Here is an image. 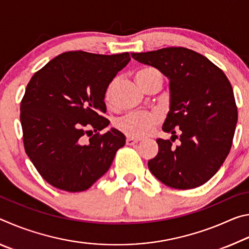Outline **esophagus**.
Masks as SVG:
<instances>
[{
    "label": "esophagus",
    "mask_w": 249,
    "mask_h": 249,
    "mask_svg": "<svg viewBox=\"0 0 249 249\" xmlns=\"http://www.w3.org/2000/svg\"><path fill=\"white\" fill-rule=\"evenodd\" d=\"M137 142H138V141L135 140V138H132V137L126 138V145H128V146H133L135 144H137Z\"/></svg>",
    "instance_id": "1"
}]
</instances>
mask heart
Wrapping results in <instances>:
<instances>
[{
	"instance_id": "heart-1",
	"label": "heart",
	"mask_w": 249,
	"mask_h": 249,
	"mask_svg": "<svg viewBox=\"0 0 249 249\" xmlns=\"http://www.w3.org/2000/svg\"><path fill=\"white\" fill-rule=\"evenodd\" d=\"M137 81L145 90L146 87L151 82L157 81L162 84V74L157 69L146 68L137 73ZM116 84L117 80H114L108 84L107 92H105V100L107 102H111L113 100V93H114ZM160 121L161 119L157 113L135 112L128 113V114L117 119L115 122V127L126 136L142 138L153 133L156 126L159 125Z\"/></svg>"
}]
</instances>
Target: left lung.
Returning <instances> with one entry per match:
<instances>
[{
  "label": "left lung",
  "instance_id": "left-lung-1",
  "mask_svg": "<svg viewBox=\"0 0 249 249\" xmlns=\"http://www.w3.org/2000/svg\"><path fill=\"white\" fill-rule=\"evenodd\" d=\"M169 79L170 111L162 130L180 134L179 145L158 138V154L148 161L156 178L170 188L187 190L204 184L229 155L237 124L233 88L225 73L201 53L167 47L132 53Z\"/></svg>",
  "mask_w": 249,
  "mask_h": 249
}]
</instances>
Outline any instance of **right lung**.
Wrapping results in <instances>:
<instances>
[{
	"label": "right lung",
	"mask_w": 249,
	"mask_h": 249,
	"mask_svg": "<svg viewBox=\"0 0 249 249\" xmlns=\"http://www.w3.org/2000/svg\"><path fill=\"white\" fill-rule=\"evenodd\" d=\"M129 53L68 52L33 75L20 102L24 148L39 175L68 192L88 190L125 145L120 130L100 134L109 121L105 92Z\"/></svg>",
	"instance_id": "obj_1"
}]
</instances>
